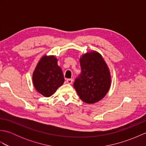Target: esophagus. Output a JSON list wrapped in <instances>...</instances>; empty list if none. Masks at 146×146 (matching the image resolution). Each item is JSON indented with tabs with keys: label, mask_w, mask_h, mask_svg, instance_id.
I'll return each instance as SVG.
<instances>
[{
	"label": "esophagus",
	"mask_w": 146,
	"mask_h": 146,
	"mask_svg": "<svg viewBox=\"0 0 146 146\" xmlns=\"http://www.w3.org/2000/svg\"><path fill=\"white\" fill-rule=\"evenodd\" d=\"M73 79H71V78H69V79H67L66 80V82L68 83V84H71V83H73Z\"/></svg>",
	"instance_id": "34e87169"
}]
</instances>
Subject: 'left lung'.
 <instances>
[{
  "label": "left lung",
  "instance_id": "1",
  "mask_svg": "<svg viewBox=\"0 0 146 146\" xmlns=\"http://www.w3.org/2000/svg\"><path fill=\"white\" fill-rule=\"evenodd\" d=\"M80 62L82 72L75 79L74 88L83 102L94 104L102 100L109 90V69L103 57L97 51L82 55Z\"/></svg>",
  "mask_w": 146,
  "mask_h": 146
}]
</instances>
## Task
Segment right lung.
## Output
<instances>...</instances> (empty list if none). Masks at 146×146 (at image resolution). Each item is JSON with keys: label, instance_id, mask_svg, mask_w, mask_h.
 <instances>
[{"label": "right lung", "instance_id": "obj_1", "mask_svg": "<svg viewBox=\"0 0 146 146\" xmlns=\"http://www.w3.org/2000/svg\"><path fill=\"white\" fill-rule=\"evenodd\" d=\"M54 56H44L34 71L33 81L36 90L46 97L53 95L63 84L64 78Z\"/></svg>", "mask_w": 146, "mask_h": 146}]
</instances>
